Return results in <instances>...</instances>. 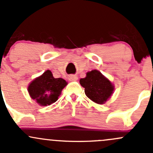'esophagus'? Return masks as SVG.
Returning <instances> with one entry per match:
<instances>
[{"label":"esophagus","instance_id":"34e87169","mask_svg":"<svg viewBox=\"0 0 153 153\" xmlns=\"http://www.w3.org/2000/svg\"><path fill=\"white\" fill-rule=\"evenodd\" d=\"M69 80L71 81H75L78 80V76L75 75H71L69 76Z\"/></svg>","mask_w":153,"mask_h":153}]
</instances>
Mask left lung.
I'll return each instance as SVG.
<instances>
[{"instance_id": "1", "label": "left lung", "mask_w": 153, "mask_h": 153, "mask_svg": "<svg viewBox=\"0 0 153 153\" xmlns=\"http://www.w3.org/2000/svg\"><path fill=\"white\" fill-rule=\"evenodd\" d=\"M80 84L86 96L98 104H105L115 89L112 83L97 69L86 72L85 78L80 79Z\"/></svg>"}]
</instances>
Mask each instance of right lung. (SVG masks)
<instances>
[{
  "instance_id": "1",
  "label": "right lung",
  "mask_w": 153,
  "mask_h": 153,
  "mask_svg": "<svg viewBox=\"0 0 153 153\" xmlns=\"http://www.w3.org/2000/svg\"><path fill=\"white\" fill-rule=\"evenodd\" d=\"M67 85L65 80L61 78H55L52 72L48 69L30 82L27 89L32 99L39 105L47 106L58 99L61 91Z\"/></svg>"
}]
</instances>
